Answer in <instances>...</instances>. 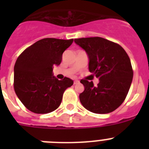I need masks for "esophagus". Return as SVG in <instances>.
<instances>
[{"mask_svg":"<svg viewBox=\"0 0 149 149\" xmlns=\"http://www.w3.org/2000/svg\"><path fill=\"white\" fill-rule=\"evenodd\" d=\"M79 83H80V81H79L78 80H74V84H79Z\"/></svg>","mask_w":149,"mask_h":149,"instance_id":"obj_1","label":"esophagus"}]
</instances>
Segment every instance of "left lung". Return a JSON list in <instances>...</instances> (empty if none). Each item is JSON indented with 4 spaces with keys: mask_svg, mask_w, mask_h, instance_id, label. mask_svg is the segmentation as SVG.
I'll use <instances>...</instances> for the list:
<instances>
[{
    "mask_svg": "<svg viewBox=\"0 0 149 149\" xmlns=\"http://www.w3.org/2000/svg\"><path fill=\"white\" fill-rule=\"evenodd\" d=\"M86 51L89 70L99 83L82 79L84 91L79 98L83 106L95 113H109L122 104L131 87L134 72L128 55L119 45L101 37L75 39Z\"/></svg>",
    "mask_w": 149,
    "mask_h": 149,
    "instance_id": "obj_1",
    "label": "left lung"
}]
</instances>
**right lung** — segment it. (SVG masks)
<instances>
[{"mask_svg": "<svg viewBox=\"0 0 149 149\" xmlns=\"http://www.w3.org/2000/svg\"><path fill=\"white\" fill-rule=\"evenodd\" d=\"M73 42L54 38L41 39L21 54L14 66V89L22 103L35 113H51L61 104L64 91L73 85L68 77L59 81L53 68Z\"/></svg>", "mask_w": 149, "mask_h": 149, "instance_id": "1", "label": "right lung"}]
</instances>
